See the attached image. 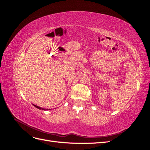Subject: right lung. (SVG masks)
<instances>
[{"instance_id": "right-lung-1", "label": "right lung", "mask_w": 150, "mask_h": 150, "mask_svg": "<svg viewBox=\"0 0 150 150\" xmlns=\"http://www.w3.org/2000/svg\"><path fill=\"white\" fill-rule=\"evenodd\" d=\"M33 106H35V108H38V109H39V110H44V111H46V110H52V109H49V110H48V109L42 108H40V107H39V106H36V105H35V104H33Z\"/></svg>"}]
</instances>
